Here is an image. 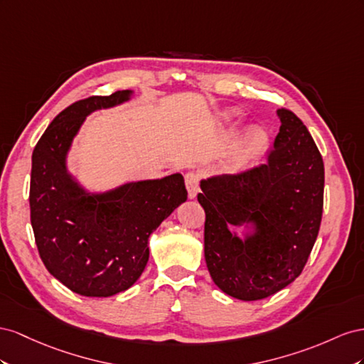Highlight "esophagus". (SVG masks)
Segmentation results:
<instances>
[{"label": "esophagus", "instance_id": "34e87169", "mask_svg": "<svg viewBox=\"0 0 364 364\" xmlns=\"http://www.w3.org/2000/svg\"><path fill=\"white\" fill-rule=\"evenodd\" d=\"M184 183H186V188H188L189 198H195L200 189V176L195 172H188L184 176Z\"/></svg>", "mask_w": 364, "mask_h": 364}]
</instances>
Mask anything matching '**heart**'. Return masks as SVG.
I'll use <instances>...</instances> for the list:
<instances>
[{
  "label": "heart",
  "mask_w": 364,
  "mask_h": 364,
  "mask_svg": "<svg viewBox=\"0 0 364 364\" xmlns=\"http://www.w3.org/2000/svg\"><path fill=\"white\" fill-rule=\"evenodd\" d=\"M267 134L262 129L248 131L244 140L240 143L235 152V164L237 168H245V166L255 164L267 149Z\"/></svg>",
  "instance_id": "b5f03b06"
}]
</instances>
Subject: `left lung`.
<instances>
[{"label": "left lung", "instance_id": "left-lung-1", "mask_svg": "<svg viewBox=\"0 0 364 364\" xmlns=\"http://www.w3.org/2000/svg\"><path fill=\"white\" fill-rule=\"evenodd\" d=\"M267 163L201 181L204 257L216 287L240 300H261L300 276L323 213L325 168L309 131L289 109ZM252 222L242 242L228 230Z\"/></svg>", "mask_w": 364, "mask_h": 364}]
</instances>
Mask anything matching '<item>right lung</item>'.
Masks as SVG:
<instances>
[{
  "mask_svg": "<svg viewBox=\"0 0 364 364\" xmlns=\"http://www.w3.org/2000/svg\"><path fill=\"white\" fill-rule=\"evenodd\" d=\"M129 90L91 96L53 119L32 155L30 221L46 268L73 293L108 297L136 284L151 233L188 200L180 173L88 193L67 172V152L90 112L127 102Z\"/></svg>",
  "mask_w": 364,
  "mask_h": 364,
  "instance_id": "right-lung-1",
  "label": "right lung"
}]
</instances>
